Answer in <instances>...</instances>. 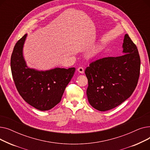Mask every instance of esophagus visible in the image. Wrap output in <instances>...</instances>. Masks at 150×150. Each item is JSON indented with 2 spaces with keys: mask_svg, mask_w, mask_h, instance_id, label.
<instances>
[{
  "mask_svg": "<svg viewBox=\"0 0 150 150\" xmlns=\"http://www.w3.org/2000/svg\"><path fill=\"white\" fill-rule=\"evenodd\" d=\"M77 70H78V72H79L80 73H81V74H83V73H84V69H83L82 67H78V68L77 69Z\"/></svg>",
  "mask_w": 150,
  "mask_h": 150,
  "instance_id": "34e87169",
  "label": "esophagus"
}]
</instances>
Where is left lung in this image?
<instances>
[{
  "mask_svg": "<svg viewBox=\"0 0 150 150\" xmlns=\"http://www.w3.org/2000/svg\"><path fill=\"white\" fill-rule=\"evenodd\" d=\"M122 56L96 60L85 70L89 103L100 111H108L122 104L137 86L140 59L137 46L128 34L125 35Z\"/></svg>",
  "mask_w": 150,
  "mask_h": 150,
  "instance_id": "left-lung-1",
  "label": "left lung"
}]
</instances>
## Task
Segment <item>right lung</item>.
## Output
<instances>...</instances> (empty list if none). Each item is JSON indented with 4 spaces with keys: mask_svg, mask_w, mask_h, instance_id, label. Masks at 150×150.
I'll use <instances>...</instances> for the list:
<instances>
[{
    "mask_svg": "<svg viewBox=\"0 0 150 150\" xmlns=\"http://www.w3.org/2000/svg\"><path fill=\"white\" fill-rule=\"evenodd\" d=\"M27 34L14 45L11 69L16 87L27 103L40 111H47L58 104L66 86L74 75L75 67L38 71L26 66L22 48Z\"/></svg>",
    "mask_w": 150,
    "mask_h": 150,
    "instance_id": "1",
    "label": "right lung"
}]
</instances>
